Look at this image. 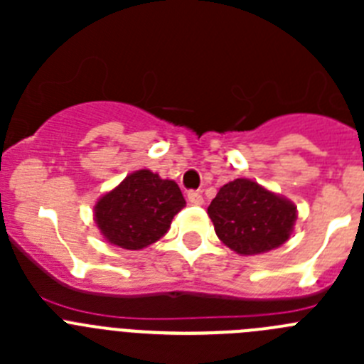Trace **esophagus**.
Wrapping results in <instances>:
<instances>
[{
	"mask_svg": "<svg viewBox=\"0 0 364 364\" xmlns=\"http://www.w3.org/2000/svg\"><path fill=\"white\" fill-rule=\"evenodd\" d=\"M188 200L195 205H202L204 204V197H202L200 191H189L188 193Z\"/></svg>",
	"mask_w": 364,
	"mask_h": 364,
	"instance_id": "1",
	"label": "esophagus"
}]
</instances>
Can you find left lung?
Masks as SVG:
<instances>
[{
  "instance_id": "obj_1",
  "label": "left lung",
  "mask_w": 364,
  "mask_h": 364,
  "mask_svg": "<svg viewBox=\"0 0 364 364\" xmlns=\"http://www.w3.org/2000/svg\"><path fill=\"white\" fill-rule=\"evenodd\" d=\"M215 233L239 255H259L282 246L294 231L297 208L250 178L218 189L208 208Z\"/></svg>"
}]
</instances>
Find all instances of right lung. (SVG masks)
Instances as JSON below:
<instances>
[{
    "mask_svg": "<svg viewBox=\"0 0 364 364\" xmlns=\"http://www.w3.org/2000/svg\"><path fill=\"white\" fill-rule=\"evenodd\" d=\"M184 205L175 180L140 169L98 198L95 222L107 242L124 250H142L162 239Z\"/></svg>",
    "mask_w": 364,
    "mask_h": 364,
    "instance_id": "right-lung-1",
    "label": "right lung"
}]
</instances>
